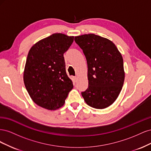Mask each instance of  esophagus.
Returning a JSON list of instances; mask_svg holds the SVG:
<instances>
[{"label":"esophagus","mask_w":151,"mask_h":151,"mask_svg":"<svg viewBox=\"0 0 151 151\" xmlns=\"http://www.w3.org/2000/svg\"><path fill=\"white\" fill-rule=\"evenodd\" d=\"M74 81L76 82V81H77V77H76V76L74 77Z\"/></svg>","instance_id":"obj_1"}]
</instances>
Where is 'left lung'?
I'll use <instances>...</instances> for the list:
<instances>
[{
	"mask_svg": "<svg viewBox=\"0 0 151 151\" xmlns=\"http://www.w3.org/2000/svg\"><path fill=\"white\" fill-rule=\"evenodd\" d=\"M88 63V88L81 94L89 106L104 109L119 96L125 72L120 52L111 41L94 34L75 36Z\"/></svg>",
	"mask_w": 151,
	"mask_h": 151,
	"instance_id": "left-lung-1",
	"label": "left lung"
}]
</instances>
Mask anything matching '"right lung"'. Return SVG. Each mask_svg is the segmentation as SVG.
<instances>
[{"mask_svg":"<svg viewBox=\"0 0 151 151\" xmlns=\"http://www.w3.org/2000/svg\"><path fill=\"white\" fill-rule=\"evenodd\" d=\"M74 38L54 33L40 40L29 50L24 83L32 100L41 107L49 110L62 107L73 88L72 81L66 73L63 53Z\"/></svg>","mask_w":151,"mask_h":151,"instance_id":"add662e5","label":"right lung"}]
</instances>
